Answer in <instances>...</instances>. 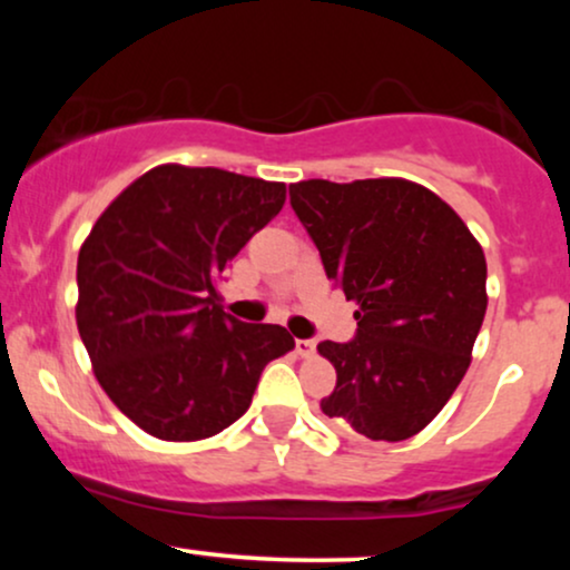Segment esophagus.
Here are the masks:
<instances>
[{
    "label": "esophagus",
    "instance_id": "obj_1",
    "mask_svg": "<svg viewBox=\"0 0 570 570\" xmlns=\"http://www.w3.org/2000/svg\"><path fill=\"white\" fill-rule=\"evenodd\" d=\"M294 348H297L299 356L307 358L316 353V343H313V340H297V343H294Z\"/></svg>",
    "mask_w": 570,
    "mask_h": 570
}]
</instances>
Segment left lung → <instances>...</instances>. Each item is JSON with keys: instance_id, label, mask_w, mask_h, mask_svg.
<instances>
[{"instance_id": "left-lung-1", "label": "left lung", "mask_w": 570, "mask_h": 570, "mask_svg": "<svg viewBox=\"0 0 570 570\" xmlns=\"http://www.w3.org/2000/svg\"><path fill=\"white\" fill-rule=\"evenodd\" d=\"M326 278L358 305L356 337L318 343L337 370L324 415L367 440L426 429L472 362L488 265L453 208L407 179L289 185Z\"/></svg>"}]
</instances>
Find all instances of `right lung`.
<instances>
[{"mask_svg":"<svg viewBox=\"0 0 570 570\" xmlns=\"http://www.w3.org/2000/svg\"><path fill=\"white\" fill-rule=\"evenodd\" d=\"M284 200L281 181L168 163L122 189L85 238L77 330L96 381L147 434H219L248 410L265 364L294 348L284 326L222 311L217 292Z\"/></svg>","mask_w":570,"mask_h":570,"instance_id":"1","label":"right lung"}]
</instances>
